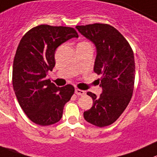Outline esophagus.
Returning <instances> with one entry per match:
<instances>
[{
  "instance_id": "34e87169",
  "label": "esophagus",
  "mask_w": 157,
  "mask_h": 157,
  "mask_svg": "<svg viewBox=\"0 0 157 157\" xmlns=\"http://www.w3.org/2000/svg\"><path fill=\"white\" fill-rule=\"evenodd\" d=\"M75 92L76 95H85L84 91L81 90V89H75Z\"/></svg>"
}]
</instances>
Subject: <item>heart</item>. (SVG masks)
Wrapping results in <instances>:
<instances>
[{
    "instance_id": "b5f03b06",
    "label": "heart",
    "mask_w": 157,
    "mask_h": 157,
    "mask_svg": "<svg viewBox=\"0 0 157 157\" xmlns=\"http://www.w3.org/2000/svg\"><path fill=\"white\" fill-rule=\"evenodd\" d=\"M84 42H86V41H84Z\"/></svg>"
}]
</instances>
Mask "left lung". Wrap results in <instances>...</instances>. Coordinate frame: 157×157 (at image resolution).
I'll list each match as a JSON object with an SVG mask.
<instances>
[{"instance_id":"left-lung-1","label":"left lung","mask_w":157,"mask_h":157,"mask_svg":"<svg viewBox=\"0 0 157 157\" xmlns=\"http://www.w3.org/2000/svg\"><path fill=\"white\" fill-rule=\"evenodd\" d=\"M78 31L95 44L97 50L94 71L101 75L99 98L88 92L92 107L84 112L88 122L98 127L116 122L130 102L135 82V61L130 44L114 27L95 23L78 25Z\"/></svg>"}]
</instances>
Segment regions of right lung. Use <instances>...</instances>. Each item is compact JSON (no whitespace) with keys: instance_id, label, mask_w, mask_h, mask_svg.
<instances>
[{"instance_id":"add662e5","label":"right lung","mask_w":157,"mask_h":157,"mask_svg":"<svg viewBox=\"0 0 157 157\" xmlns=\"http://www.w3.org/2000/svg\"><path fill=\"white\" fill-rule=\"evenodd\" d=\"M78 37L73 28L41 25L21 39L13 63V88L20 106L36 124L49 126L59 122L65 103L74 94L73 86L57 87L46 75L55 67L56 48Z\"/></svg>"}]
</instances>
